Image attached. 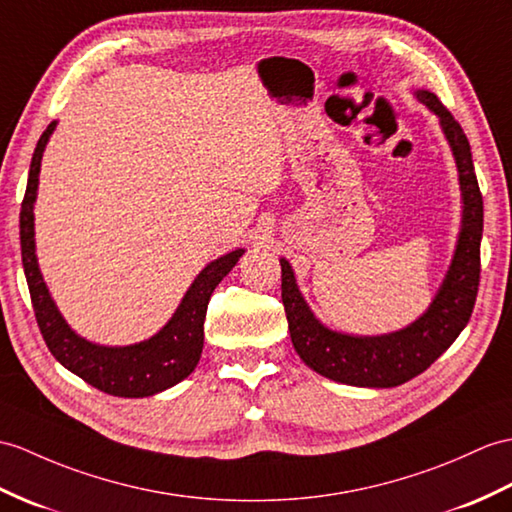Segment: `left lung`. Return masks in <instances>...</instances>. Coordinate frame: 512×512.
<instances>
[{"label": "left lung", "instance_id": "8db88e82", "mask_svg": "<svg viewBox=\"0 0 512 512\" xmlns=\"http://www.w3.org/2000/svg\"><path fill=\"white\" fill-rule=\"evenodd\" d=\"M438 120L454 152L462 192V224L454 257L434 301L412 325L384 336H351L325 327L305 303L290 261H281V299L288 329L301 360L327 379L364 388H392L421 375L467 327L480 285L482 194L471 146L460 124L432 91H414Z\"/></svg>", "mask_w": 512, "mask_h": 512}]
</instances>
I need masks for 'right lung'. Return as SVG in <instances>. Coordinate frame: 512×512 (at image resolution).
<instances>
[{
  "mask_svg": "<svg viewBox=\"0 0 512 512\" xmlns=\"http://www.w3.org/2000/svg\"><path fill=\"white\" fill-rule=\"evenodd\" d=\"M56 122L45 128L37 148L32 154L26 196L19 213L21 235V261L30 299L37 316L39 329L47 349L67 371L85 379L87 384L113 397H150L161 390H168L194 371L202 342H205V316L207 305L216 285L229 275L237 259L244 255V248H237L211 261L200 270V275L189 285L181 305L159 334L152 338L128 344V347H102V344L80 338L58 312L50 290L39 270L37 253H34V200L39 189V172L43 150L54 133Z\"/></svg>",
  "mask_w": 512,
  "mask_h": 512,
  "instance_id": "obj_1",
  "label": "right lung"
}]
</instances>
